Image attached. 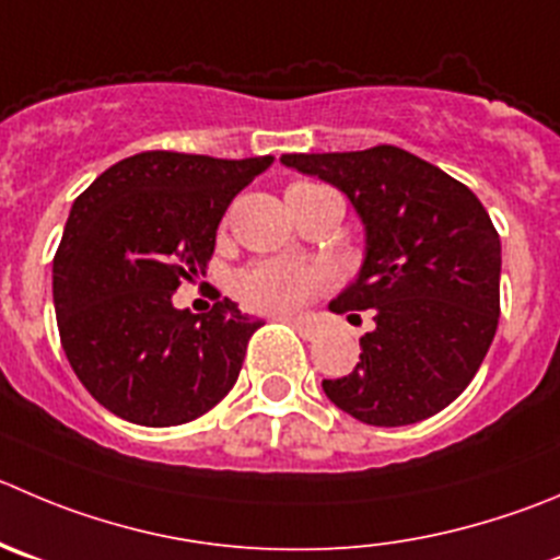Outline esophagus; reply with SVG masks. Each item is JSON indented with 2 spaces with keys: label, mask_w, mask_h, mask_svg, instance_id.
Here are the masks:
<instances>
[{
  "label": "esophagus",
  "mask_w": 560,
  "mask_h": 560,
  "mask_svg": "<svg viewBox=\"0 0 560 560\" xmlns=\"http://www.w3.org/2000/svg\"><path fill=\"white\" fill-rule=\"evenodd\" d=\"M283 322L289 324V327H294L296 332H300L302 338H305V340H311L313 335H316V329H313L311 318H302V316H283Z\"/></svg>",
  "instance_id": "1"
}]
</instances>
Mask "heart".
I'll list each match as a JSON object with an SVG mask.
<instances>
[{
	"mask_svg": "<svg viewBox=\"0 0 560 560\" xmlns=\"http://www.w3.org/2000/svg\"><path fill=\"white\" fill-rule=\"evenodd\" d=\"M318 184H294V189H316ZM324 283L318 266L294 258H264L238 275V294L249 307L264 313H291L311 302Z\"/></svg>",
	"mask_w": 560,
	"mask_h": 560,
	"instance_id": "obj_1",
	"label": "heart"
}]
</instances>
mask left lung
<instances>
[{
	"instance_id": "1",
	"label": "left lung",
	"mask_w": 560,
	"mask_h": 560,
	"mask_svg": "<svg viewBox=\"0 0 560 560\" xmlns=\"http://www.w3.org/2000/svg\"><path fill=\"white\" fill-rule=\"evenodd\" d=\"M285 167L338 186L365 225L360 277L329 305L374 313L360 363L324 380L329 401L369 425H409L462 396L500 316V236L462 180L396 145L285 153Z\"/></svg>"
}]
</instances>
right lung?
Segmentation results:
<instances>
[{"instance_id": "add662e5", "label": "right lung", "mask_w": 560, "mask_h": 560, "mask_svg": "<svg viewBox=\"0 0 560 560\" xmlns=\"http://www.w3.org/2000/svg\"><path fill=\"white\" fill-rule=\"evenodd\" d=\"M271 162L145 151L73 200L55 255L57 327L73 374L112 415L180 425L236 385L258 318L228 296L178 311L173 294L206 275L222 214Z\"/></svg>"}]
</instances>
